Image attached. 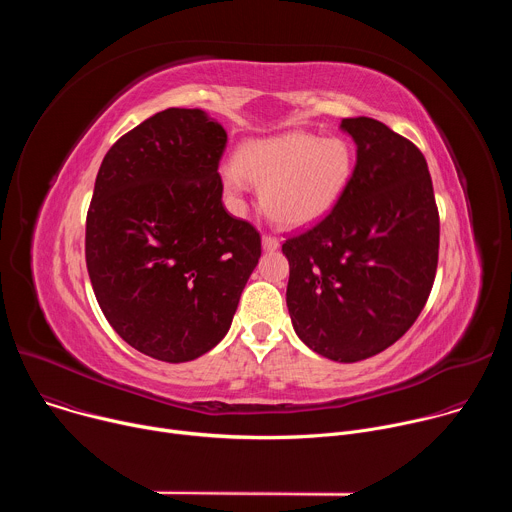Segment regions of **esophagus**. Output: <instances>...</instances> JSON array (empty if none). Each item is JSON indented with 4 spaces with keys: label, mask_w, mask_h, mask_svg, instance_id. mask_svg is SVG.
I'll list each match as a JSON object with an SVG mask.
<instances>
[{
    "label": "esophagus",
    "mask_w": 512,
    "mask_h": 512,
    "mask_svg": "<svg viewBox=\"0 0 512 512\" xmlns=\"http://www.w3.org/2000/svg\"><path fill=\"white\" fill-rule=\"evenodd\" d=\"M261 245H263L265 251H277V249H279V239H277V237H271V235H263Z\"/></svg>",
    "instance_id": "34e87169"
}]
</instances>
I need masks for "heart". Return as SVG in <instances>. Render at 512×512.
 <instances>
[{
    "mask_svg": "<svg viewBox=\"0 0 512 512\" xmlns=\"http://www.w3.org/2000/svg\"><path fill=\"white\" fill-rule=\"evenodd\" d=\"M354 172V152L342 137L287 131L245 141L237 162L218 170L229 198L241 200L249 182L261 186V206L285 229L310 227L344 196Z\"/></svg>",
    "mask_w": 512,
    "mask_h": 512,
    "instance_id": "b5f03b06",
    "label": "heart"
}]
</instances>
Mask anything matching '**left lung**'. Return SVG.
<instances>
[{"label": "left lung", "instance_id": "obj_1", "mask_svg": "<svg viewBox=\"0 0 512 512\" xmlns=\"http://www.w3.org/2000/svg\"><path fill=\"white\" fill-rule=\"evenodd\" d=\"M352 180L322 221L283 243L287 310L314 352L356 362L395 344L421 314L437 269L440 216L427 162L371 117L342 119Z\"/></svg>", "mask_w": 512, "mask_h": 512}]
</instances>
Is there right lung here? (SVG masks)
I'll return each instance as SVG.
<instances>
[{
  "label": "right lung",
  "instance_id": "right-lung-1",
  "mask_svg": "<svg viewBox=\"0 0 512 512\" xmlns=\"http://www.w3.org/2000/svg\"><path fill=\"white\" fill-rule=\"evenodd\" d=\"M227 131L202 109H166L113 143L87 214L97 302L135 350L188 362L225 338L261 237L223 206Z\"/></svg>",
  "mask_w": 512,
  "mask_h": 512
}]
</instances>
